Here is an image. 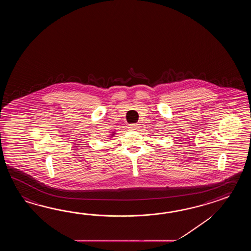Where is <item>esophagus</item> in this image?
Segmentation results:
<instances>
[{"mask_svg": "<svg viewBox=\"0 0 251 251\" xmlns=\"http://www.w3.org/2000/svg\"><path fill=\"white\" fill-rule=\"evenodd\" d=\"M129 126H130V128H131L132 130H138L139 129V126L138 125H136V124H132V125H130Z\"/></svg>", "mask_w": 251, "mask_h": 251, "instance_id": "34e87169", "label": "esophagus"}]
</instances>
